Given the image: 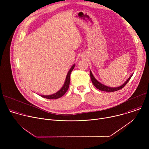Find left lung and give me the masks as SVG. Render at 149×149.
I'll list each match as a JSON object with an SVG mask.
<instances>
[{"mask_svg":"<svg viewBox=\"0 0 149 149\" xmlns=\"http://www.w3.org/2000/svg\"><path fill=\"white\" fill-rule=\"evenodd\" d=\"M133 74H132L130 77L129 78L127 79V81H125V82L122 84L121 86H119V87H108V86H105V85L101 84V82H100L98 81H97L95 78L94 77L93 74H92L91 71H90V77H91V81L93 84L94 86L98 90H101V91H106V92H109V93H110V92H114V91H118L121 88H123L125 85L130 80V79L131 78V77H132Z\"/></svg>","mask_w":149,"mask_h":149,"instance_id":"obj_1","label":"left lung"}]
</instances>
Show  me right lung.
Instances as JSON below:
<instances>
[{"instance_id": "add662e5", "label": "right lung", "mask_w": 149, "mask_h": 149, "mask_svg": "<svg viewBox=\"0 0 149 149\" xmlns=\"http://www.w3.org/2000/svg\"><path fill=\"white\" fill-rule=\"evenodd\" d=\"M75 65V64H74L70 69V70L68 72V74L67 75L64 84H63L62 87L58 91H57L56 93H55L53 94H51V95H40V96L42 97L45 98H48V99H57L64 95L65 94V93L67 91V90H68V88L70 86V75H71V73Z\"/></svg>"}]
</instances>
